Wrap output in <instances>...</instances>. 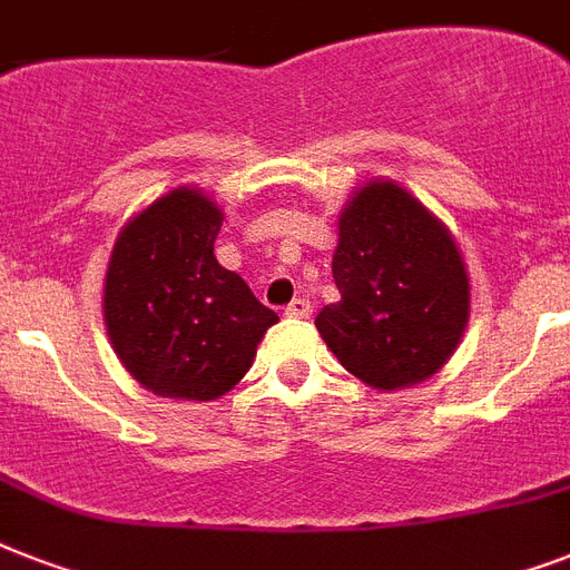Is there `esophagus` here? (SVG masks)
<instances>
[{
    "label": "esophagus",
    "instance_id": "obj_1",
    "mask_svg": "<svg viewBox=\"0 0 570 570\" xmlns=\"http://www.w3.org/2000/svg\"><path fill=\"white\" fill-rule=\"evenodd\" d=\"M286 316H293V320H307V316H311L313 313V307H311V302H307V298H293V302L286 304Z\"/></svg>",
    "mask_w": 570,
    "mask_h": 570
}]
</instances>
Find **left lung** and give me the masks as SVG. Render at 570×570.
Listing matches in <instances>:
<instances>
[{"instance_id":"obj_1","label":"left lung","mask_w":570,"mask_h":570,"mask_svg":"<svg viewBox=\"0 0 570 570\" xmlns=\"http://www.w3.org/2000/svg\"><path fill=\"white\" fill-rule=\"evenodd\" d=\"M337 304L316 328L348 373L375 390L432 379L459 348L470 316V281L441 218L411 191L370 180L340 213L334 250Z\"/></svg>"}]
</instances>
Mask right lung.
Masks as SVG:
<instances>
[{"instance_id":"add662e5","label":"right lung","mask_w":570,"mask_h":570,"mask_svg":"<svg viewBox=\"0 0 570 570\" xmlns=\"http://www.w3.org/2000/svg\"><path fill=\"white\" fill-rule=\"evenodd\" d=\"M222 218L204 191L180 186L132 215L111 248L102 320L120 364L156 396H224L277 322L215 259Z\"/></svg>"}]
</instances>
